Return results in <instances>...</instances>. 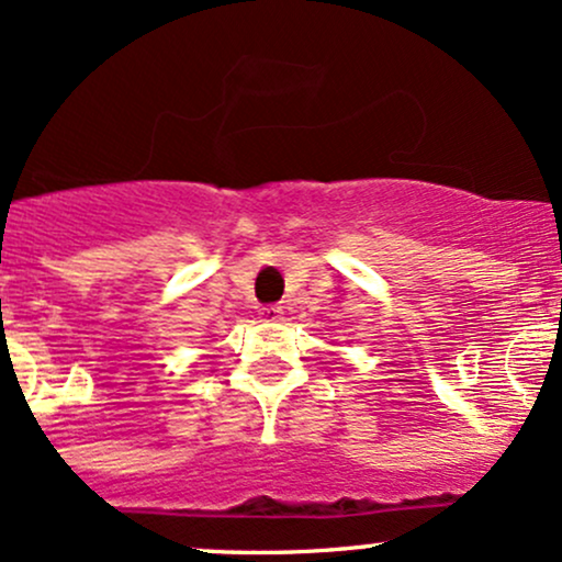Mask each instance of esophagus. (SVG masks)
Listing matches in <instances>:
<instances>
[{
  "mask_svg": "<svg viewBox=\"0 0 562 562\" xmlns=\"http://www.w3.org/2000/svg\"><path fill=\"white\" fill-rule=\"evenodd\" d=\"M263 322H280L282 319V306H263L259 312Z\"/></svg>",
  "mask_w": 562,
  "mask_h": 562,
  "instance_id": "1",
  "label": "esophagus"
}]
</instances>
